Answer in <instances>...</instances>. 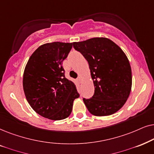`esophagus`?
<instances>
[{
	"instance_id": "obj_1",
	"label": "esophagus",
	"mask_w": 154,
	"mask_h": 154,
	"mask_svg": "<svg viewBox=\"0 0 154 154\" xmlns=\"http://www.w3.org/2000/svg\"><path fill=\"white\" fill-rule=\"evenodd\" d=\"M77 81L79 82H82V77H80V76H79L78 77H77Z\"/></svg>"
}]
</instances>
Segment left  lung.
Wrapping results in <instances>:
<instances>
[{"label": "left lung", "instance_id": "obj_1", "mask_svg": "<svg viewBox=\"0 0 154 154\" xmlns=\"http://www.w3.org/2000/svg\"><path fill=\"white\" fill-rule=\"evenodd\" d=\"M73 46L88 61L95 89L91 98H83L88 110L96 116L118 111L132 89V69L125 53L105 37L74 42Z\"/></svg>", "mask_w": 154, "mask_h": 154}]
</instances>
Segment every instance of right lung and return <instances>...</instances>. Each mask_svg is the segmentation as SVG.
Segmentation results:
<instances>
[{
  "label": "right lung",
  "mask_w": 154,
  "mask_h": 154,
  "mask_svg": "<svg viewBox=\"0 0 154 154\" xmlns=\"http://www.w3.org/2000/svg\"><path fill=\"white\" fill-rule=\"evenodd\" d=\"M72 43L52 42L40 46L30 56L23 75V89L36 112L52 120L70 115L74 100L79 94L72 82L65 77L63 61Z\"/></svg>",
  "instance_id": "obj_1"
}]
</instances>
